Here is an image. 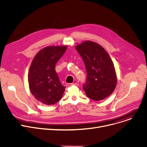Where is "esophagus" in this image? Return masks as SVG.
Masks as SVG:
<instances>
[{"label":"esophagus","instance_id":"34e87169","mask_svg":"<svg viewBox=\"0 0 147 147\" xmlns=\"http://www.w3.org/2000/svg\"><path fill=\"white\" fill-rule=\"evenodd\" d=\"M78 84L77 83H69V84H67V87H71V86H73V85H77Z\"/></svg>","mask_w":147,"mask_h":147}]
</instances>
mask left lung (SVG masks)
Instances as JSON below:
<instances>
[{
    "label": "left lung",
    "mask_w": 147,
    "mask_h": 147,
    "mask_svg": "<svg viewBox=\"0 0 147 147\" xmlns=\"http://www.w3.org/2000/svg\"><path fill=\"white\" fill-rule=\"evenodd\" d=\"M75 49L87 71V81L83 85L86 95L95 101L104 100L114 91L117 84L115 68L109 55L102 46L91 41H85Z\"/></svg>",
    "instance_id": "1"
}]
</instances>
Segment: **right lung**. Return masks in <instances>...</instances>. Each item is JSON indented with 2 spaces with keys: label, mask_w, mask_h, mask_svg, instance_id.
Segmentation results:
<instances>
[{
  "label": "right lung",
  "mask_w": 147,
  "mask_h": 147,
  "mask_svg": "<svg viewBox=\"0 0 147 147\" xmlns=\"http://www.w3.org/2000/svg\"><path fill=\"white\" fill-rule=\"evenodd\" d=\"M67 46H48L40 50L31 62L28 81L32 96L46 105H54L63 96L65 87L55 71L58 60Z\"/></svg>",
  "instance_id": "obj_1"
}]
</instances>
